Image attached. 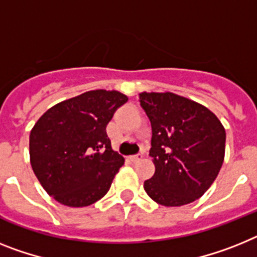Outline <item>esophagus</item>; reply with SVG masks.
Wrapping results in <instances>:
<instances>
[{
    "mask_svg": "<svg viewBox=\"0 0 257 257\" xmlns=\"http://www.w3.org/2000/svg\"><path fill=\"white\" fill-rule=\"evenodd\" d=\"M141 158H142V155H141V154L132 155V157H129V159H131V161H132V162H139Z\"/></svg>",
    "mask_w": 257,
    "mask_h": 257,
    "instance_id": "obj_1",
    "label": "esophagus"
}]
</instances>
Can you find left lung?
<instances>
[{
  "label": "left lung",
  "instance_id": "obj_1",
  "mask_svg": "<svg viewBox=\"0 0 257 257\" xmlns=\"http://www.w3.org/2000/svg\"><path fill=\"white\" fill-rule=\"evenodd\" d=\"M152 122L155 172L144 183L149 197L163 206H182L201 197L225 159L226 132L205 105L174 92L139 94Z\"/></svg>",
  "mask_w": 257,
  "mask_h": 257
}]
</instances>
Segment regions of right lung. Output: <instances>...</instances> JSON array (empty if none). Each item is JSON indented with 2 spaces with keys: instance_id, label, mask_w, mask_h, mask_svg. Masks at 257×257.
I'll use <instances>...</instances> for the list:
<instances>
[{
  "instance_id": "right-lung-1",
  "label": "right lung",
  "mask_w": 257,
  "mask_h": 257,
  "mask_svg": "<svg viewBox=\"0 0 257 257\" xmlns=\"http://www.w3.org/2000/svg\"><path fill=\"white\" fill-rule=\"evenodd\" d=\"M128 100L116 90H91L45 111L30 133V162L43 188L62 205L82 208L108 192L124 158L105 126Z\"/></svg>"
}]
</instances>
